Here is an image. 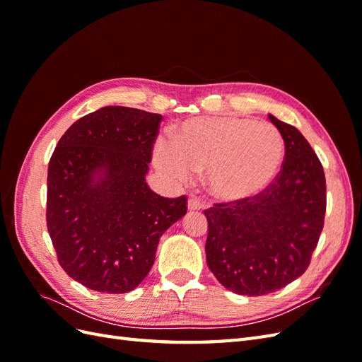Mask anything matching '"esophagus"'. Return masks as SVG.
<instances>
[{"mask_svg":"<svg viewBox=\"0 0 362 362\" xmlns=\"http://www.w3.org/2000/svg\"><path fill=\"white\" fill-rule=\"evenodd\" d=\"M187 208L190 211H194V210H201L202 208V202L198 199V198H190L187 201Z\"/></svg>","mask_w":362,"mask_h":362,"instance_id":"esophagus-1","label":"esophagus"}]
</instances>
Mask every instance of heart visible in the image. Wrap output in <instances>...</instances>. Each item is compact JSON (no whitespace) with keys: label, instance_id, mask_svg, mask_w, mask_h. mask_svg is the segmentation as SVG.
Returning <instances> with one entry per match:
<instances>
[{"label":"heart","instance_id":"obj_1","mask_svg":"<svg viewBox=\"0 0 362 362\" xmlns=\"http://www.w3.org/2000/svg\"><path fill=\"white\" fill-rule=\"evenodd\" d=\"M286 144L276 127L247 117H193L173 128L172 145L158 144L157 166L175 181L205 170L208 192L233 202L252 198L276 178Z\"/></svg>","mask_w":362,"mask_h":362}]
</instances>
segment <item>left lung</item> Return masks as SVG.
Masks as SVG:
<instances>
[{
    "label": "left lung",
    "mask_w": 362,
    "mask_h": 362,
    "mask_svg": "<svg viewBox=\"0 0 362 362\" xmlns=\"http://www.w3.org/2000/svg\"><path fill=\"white\" fill-rule=\"evenodd\" d=\"M286 144L281 172L252 198L205 210L206 264L228 290L264 296L302 276L326 211L320 160L299 129L269 115Z\"/></svg>",
    "instance_id": "8db88e82"
}]
</instances>
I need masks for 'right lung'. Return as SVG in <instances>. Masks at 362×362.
<instances>
[{
  "mask_svg": "<svg viewBox=\"0 0 362 362\" xmlns=\"http://www.w3.org/2000/svg\"><path fill=\"white\" fill-rule=\"evenodd\" d=\"M163 116L108 105L74 122L48 164L47 226L62 269L100 293L146 278L160 237L187 213L146 182Z\"/></svg>",
  "mask_w": 362,
  "mask_h": 362,
  "instance_id": "obj_1",
  "label": "right lung"
}]
</instances>
